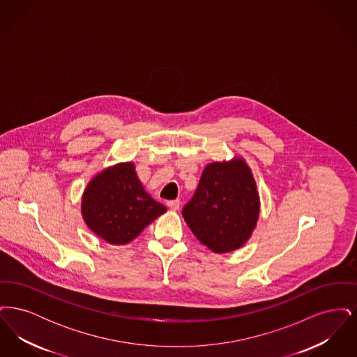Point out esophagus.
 <instances>
[{
	"instance_id": "esophagus-1",
	"label": "esophagus",
	"mask_w": 357,
	"mask_h": 357,
	"mask_svg": "<svg viewBox=\"0 0 357 357\" xmlns=\"http://www.w3.org/2000/svg\"><path fill=\"white\" fill-rule=\"evenodd\" d=\"M167 206L170 207L172 211H176V210H179L181 202H179V201H170V202H167Z\"/></svg>"
}]
</instances>
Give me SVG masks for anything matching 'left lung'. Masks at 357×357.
I'll list each match as a JSON object with an SVG mask.
<instances>
[{
	"label": "left lung",
	"mask_w": 357,
	"mask_h": 357,
	"mask_svg": "<svg viewBox=\"0 0 357 357\" xmlns=\"http://www.w3.org/2000/svg\"><path fill=\"white\" fill-rule=\"evenodd\" d=\"M259 207L252 169L242 156H234L204 167L198 188L182 214L201 243L217 255H225L250 239Z\"/></svg>",
	"instance_id": "left-lung-1"
}]
</instances>
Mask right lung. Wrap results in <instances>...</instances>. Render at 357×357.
<instances>
[{
	"mask_svg": "<svg viewBox=\"0 0 357 357\" xmlns=\"http://www.w3.org/2000/svg\"><path fill=\"white\" fill-rule=\"evenodd\" d=\"M167 211L139 181L132 162H121L95 174L82 197V217L98 237L127 245Z\"/></svg>",
	"mask_w": 357,
	"mask_h": 357,
	"instance_id": "right-lung-1",
	"label": "right lung"
}]
</instances>
